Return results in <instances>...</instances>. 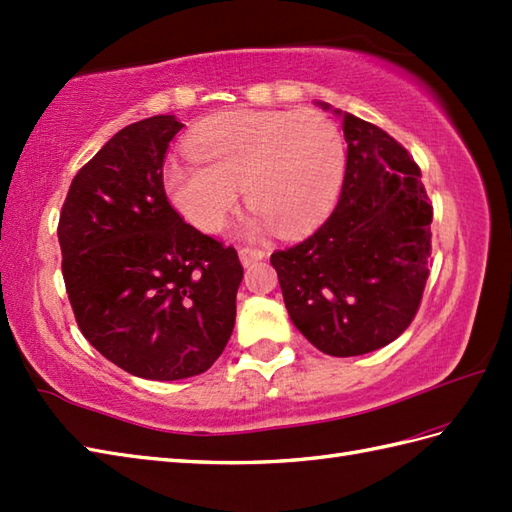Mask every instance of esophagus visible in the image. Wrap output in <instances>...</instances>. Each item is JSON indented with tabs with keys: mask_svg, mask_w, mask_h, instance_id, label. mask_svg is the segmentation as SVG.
I'll return each instance as SVG.
<instances>
[{
	"mask_svg": "<svg viewBox=\"0 0 512 512\" xmlns=\"http://www.w3.org/2000/svg\"><path fill=\"white\" fill-rule=\"evenodd\" d=\"M264 257H266V250H264V248L246 246V248L239 250V259H242V264H244V266L255 264V262H259V259H264Z\"/></svg>",
	"mask_w": 512,
	"mask_h": 512,
	"instance_id": "esophagus-1",
	"label": "esophagus"
}]
</instances>
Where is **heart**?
<instances>
[{
	"mask_svg": "<svg viewBox=\"0 0 512 512\" xmlns=\"http://www.w3.org/2000/svg\"><path fill=\"white\" fill-rule=\"evenodd\" d=\"M201 165L171 162L165 187L184 220L215 233L235 209L237 189L279 235L319 224L339 193L345 145L321 112H231L209 118L189 138Z\"/></svg>",
	"mask_w": 512,
	"mask_h": 512,
	"instance_id": "heart-1",
	"label": "heart"
}]
</instances>
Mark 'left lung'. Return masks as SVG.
<instances>
[{
  "label": "left lung",
  "mask_w": 512,
  "mask_h": 512,
  "mask_svg": "<svg viewBox=\"0 0 512 512\" xmlns=\"http://www.w3.org/2000/svg\"><path fill=\"white\" fill-rule=\"evenodd\" d=\"M347 165L332 215L275 250L292 323L330 356H361L409 328L431 264L433 206L420 167L385 129L343 114Z\"/></svg>",
  "instance_id": "1"
}]
</instances>
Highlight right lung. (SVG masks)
<instances>
[{
  "label": "right lung",
  "mask_w": 512,
  "mask_h": 512,
  "mask_svg": "<svg viewBox=\"0 0 512 512\" xmlns=\"http://www.w3.org/2000/svg\"><path fill=\"white\" fill-rule=\"evenodd\" d=\"M176 116L127 125L76 173L59 215L76 325L107 361L149 380L206 372L231 339L237 250L173 209L162 162Z\"/></svg>",
  "instance_id": "obj_1"
}]
</instances>
